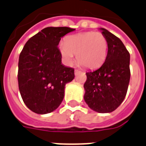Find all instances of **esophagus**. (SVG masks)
<instances>
[{"label": "esophagus", "mask_w": 146, "mask_h": 146, "mask_svg": "<svg viewBox=\"0 0 146 146\" xmlns=\"http://www.w3.org/2000/svg\"><path fill=\"white\" fill-rule=\"evenodd\" d=\"M79 72H80V71L78 70V69H75V70H74V74H75V75H78V74Z\"/></svg>", "instance_id": "esophagus-1"}]
</instances>
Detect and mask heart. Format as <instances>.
<instances>
[{
  "label": "heart",
  "instance_id": "1",
  "mask_svg": "<svg viewBox=\"0 0 146 146\" xmlns=\"http://www.w3.org/2000/svg\"><path fill=\"white\" fill-rule=\"evenodd\" d=\"M59 51L66 64H72L76 54L79 64L96 68L105 61L108 51L107 37L99 32H84L70 35L59 44Z\"/></svg>",
  "mask_w": 146,
  "mask_h": 146
}]
</instances>
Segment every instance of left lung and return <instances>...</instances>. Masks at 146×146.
Here are the masks:
<instances>
[{
  "instance_id": "left-lung-1",
  "label": "left lung",
  "mask_w": 146,
  "mask_h": 146,
  "mask_svg": "<svg viewBox=\"0 0 146 146\" xmlns=\"http://www.w3.org/2000/svg\"><path fill=\"white\" fill-rule=\"evenodd\" d=\"M108 41V56L99 68L86 72L84 101L94 111H114L125 99L129 85L130 54L118 37L100 28Z\"/></svg>"
}]
</instances>
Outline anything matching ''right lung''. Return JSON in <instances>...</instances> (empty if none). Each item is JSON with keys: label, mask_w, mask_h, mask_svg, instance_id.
<instances>
[{"label": "right lung", "mask_w": 146, "mask_h": 146, "mask_svg": "<svg viewBox=\"0 0 146 146\" xmlns=\"http://www.w3.org/2000/svg\"><path fill=\"white\" fill-rule=\"evenodd\" d=\"M74 31L44 28L27 41L19 55V91L26 106L36 113L54 111L63 100L66 84L74 79V68L62 64L57 48L61 38Z\"/></svg>", "instance_id": "right-lung-1"}]
</instances>
